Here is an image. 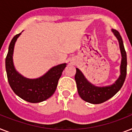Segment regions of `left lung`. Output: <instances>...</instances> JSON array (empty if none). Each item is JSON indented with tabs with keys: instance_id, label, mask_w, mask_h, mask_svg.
Here are the masks:
<instances>
[{
	"instance_id": "obj_1",
	"label": "left lung",
	"mask_w": 132,
	"mask_h": 132,
	"mask_svg": "<svg viewBox=\"0 0 132 132\" xmlns=\"http://www.w3.org/2000/svg\"><path fill=\"white\" fill-rule=\"evenodd\" d=\"M112 31L119 40L122 60L121 65V75L115 84L107 87H96L89 83L82 72L76 68L75 79L76 81L79 95L83 100L92 104H99L106 101L114 96L123 86L127 75V54L123 45V39L119 32L116 29Z\"/></svg>"
}]
</instances>
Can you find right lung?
Segmentation results:
<instances>
[{
	"label": "right lung",
	"mask_w": 132,
	"mask_h": 132,
	"mask_svg": "<svg viewBox=\"0 0 132 132\" xmlns=\"http://www.w3.org/2000/svg\"><path fill=\"white\" fill-rule=\"evenodd\" d=\"M20 35V34L15 35L11 40L5 59L8 82L15 94L24 100L30 103L42 102L54 94L66 64H60L52 68L39 79H29L23 77L15 70L12 60L14 44Z\"/></svg>",
	"instance_id": "add662e5"
}]
</instances>
